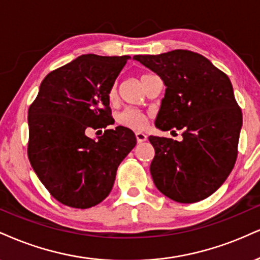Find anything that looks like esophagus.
Masks as SVG:
<instances>
[{"instance_id":"34e87169","label":"esophagus","mask_w":260,"mask_h":260,"mask_svg":"<svg viewBox=\"0 0 260 260\" xmlns=\"http://www.w3.org/2000/svg\"><path fill=\"white\" fill-rule=\"evenodd\" d=\"M136 138H137V142H138V143H143V142H145L146 139H148V136L142 133V132H137L136 133Z\"/></svg>"}]
</instances>
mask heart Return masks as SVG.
<instances>
[{
  "label": "heart",
  "mask_w": 260,
  "mask_h": 260,
  "mask_svg": "<svg viewBox=\"0 0 260 260\" xmlns=\"http://www.w3.org/2000/svg\"><path fill=\"white\" fill-rule=\"evenodd\" d=\"M149 74H143L140 76V81H143L148 76ZM108 98L111 103H114L117 98V89L116 86H112L110 90H109ZM148 121H149V115L145 114V112L137 110V109H132L128 108L122 110L120 114L117 115V123L122 127L129 128V129H134V131H142L148 126Z\"/></svg>",
  "instance_id": "b5f03b06"
}]
</instances>
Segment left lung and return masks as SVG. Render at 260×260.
Segmentation results:
<instances>
[{
  "label": "left lung",
  "mask_w": 260,
  "mask_h": 260,
  "mask_svg": "<svg viewBox=\"0 0 260 260\" xmlns=\"http://www.w3.org/2000/svg\"><path fill=\"white\" fill-rule=\"evenodd\" d=\"M133 59L167 87L156 127L183 132L180 142L149 137L155 149L150 173L156 187L180 203L208 198L226 180L237 158L242 111L229 77L207 58L186 49Z\"/></svg>",
  "instance_id": "8db88e82"
}]
</instances>
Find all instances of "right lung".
<instances>
[{
  "label": "right lung",
  "instance_id": "obj_1",
  "mask_svg": "<svg viewBox=\"0 0 260 260\" xmlns=\"http://www.w3.org/2000/svg\"><path fill=\"white\" fill-rule=\"evenodd\" d=\"M129 55L84 54L43 79L29 108L27 156L49 193L62 205L89 208L109 195L117 167L137 144L129 128L111 124L109 90Z\"/></svg>",
  "mask_w": 260,
  "mask_h": 260
}]
</instances>
